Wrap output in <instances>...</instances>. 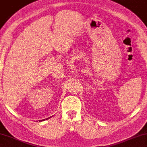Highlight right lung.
<instances>
[{
    "instance_id": "add662e5",
    "label": "right lung",
    "mask_w": 147,
    "mask_h": 147,
    "mask_svg": "<svg viewBox=\"0 0 147 147\" xmlns=\"http://www.w3.org/2000/svg\"><path fill=\"white\" fill-rule=\"evenodd\" d=\"M49 119V117H48V118H47V119ZM45 119H43V120H39V121H44Z\"/></svg>"
}]
</instances>
